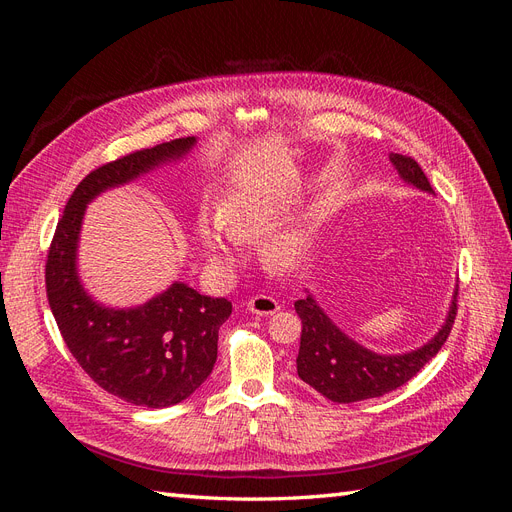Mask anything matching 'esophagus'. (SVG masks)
I'll return each instance as SVG.
<instances>
[{
	"label": "esophagus",
	"instance_id": "esophagus-1",
	"mask_svg": "<svg viewBox=\"0 0 512 512\" xmlns=\"http://www.w3.org/2000/svg\"><path fill=\"white\" fill-rule=\"evenodd\" d=\"M247 309L256 316H273L280 312V303H277L269 294H256L250 301H247Z\"/></svg>",
	"mask_w": 512,
	"mask_h": 512
}]
</instances>
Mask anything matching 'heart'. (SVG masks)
<instances>
[{"mask_svg":"<svg viewBox=\"0 0 512 512\" xmlns=\"http://www.w3.org/2000/svg\"><path fill=\"white\" fill-rule=\"evenodd\" d=\"M286 220V207L269 203L250 192L228 196L218 218L203 213L198 218V241L213 265L230 267L239 258V243H258ZM312 230L297 228L277 232L262 245V258L273 269L290 271L303 260Z\"/></svg>","mask_w":512,"mask_h":512,"instance_id":"b5f03b06","label":"heart"}]
</instances>
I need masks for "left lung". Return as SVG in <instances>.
Instances as JSON below:
<instances>
[{"instance_id": "left-lung-1", "label": "left lung", "mask_w": 512, "mask_h": 512, "mask_svg": "<svg viewBox=\"0 0 512 512\" xmlns=\"http://www.w3.org/2000/svg\"><path fill=\"white\" fill-rule=\"evenodd\" d=\"M389 160L408 185L433 194L423 168L412 158L391 153ZM305 292V297L294 303V309H297L303 322L297 371L303 382H307L320 395L335 401V404H352V401L380 397L404 386L444 346L457 314L455 288L446 320L427 344L401 354H380L354 342L324 314V309L312 297V292Z\"/></svg>"}]
</instances>
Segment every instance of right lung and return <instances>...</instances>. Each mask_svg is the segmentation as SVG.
I'll return each instance as SVG.
<instances>
[{"mask_svg": "<svg viewBox=\"0 0 512 512\" xmlns=\"http://www.w3.org/2000/svg\"><path fill=\"white\" fill-rule=\"evenodd\" d=\"M194 145L196 136L175 138L91 170L72 192L46 258V297L68 350L98 386L134 406H175L209 378L232 305L183 282L138 307L98 303L76 265L81 226L96 196L181 160Z\"/></svg>", "mask_w": 512, "mask_h": 512, "instance_id": "1", "label": "right lung"}]
</instances>
